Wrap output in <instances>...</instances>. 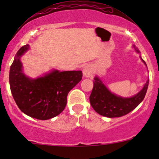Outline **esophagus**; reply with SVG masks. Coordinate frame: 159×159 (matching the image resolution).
<instances>
[{"mask_svg":"<svg viewBox=\"0 0 159 159\" xmlns=\"http://www.w3.org/2000/svg\"><path fill=\"white\" fill-rule=\"evenodd\" d=\"M91 74H92V69H91V66H89V65H86L85 67H84V68H83V75H84V77H90L91 75Z\"/></svg>","mask_w":159,"mask_h":159,"instance_id":"34e87169","label":"esophagus"}]
</instances>
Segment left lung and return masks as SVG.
I'll use <instances>...</instances> for the list:
<instances>
[{"instance_id": "1", "label": "left lung", "mask_w": 159, "mask_h": 159, "mask_svg": "<svg viewBox=\"0 0 159 159\" xmlns=\"http://www.w3.org/2000/svg\"><path fill=\"white\" fill-rule=\"evenodd\" d=\"M139 52V51L137 50ZM142 61L146 65L145 61ZM149 80L143 89L136 95L129 98L118 97L111 93L108 89L96 77L94 86L90 95V103L96 112L108 118H115L125 115L134 110L143 101L148 89Z\"/></svg>"}]
</instances>
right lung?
<instances>
[{
	"label": "right lung",
	"instance_id": "add662e5",
	"mask_svg": "<svg viewBox=\"0 0 159 159\" xmlns=\"http://www.w3.org/2000/svg\"><path fill=\"white\" fill-rule=\"evenodd\" d=\"M28 44L16 54L10 68L9 81L13 98L21 111L28 116L47 120L58 115L67 105L68 92L82 78L81 70H54L37 79L27 78L21 71L20 57Z\"/></svg>",
	"mask_w": 159,
	"mask_h": 159
}]
</instances>
